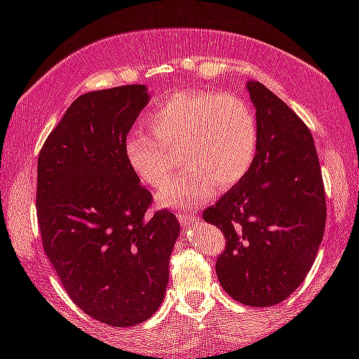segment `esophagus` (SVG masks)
Returning a JSON list of instances; mask_svg holds the SVG:
<instances>
[{
	"mask_svg": "<svg viewBox=\"0 0 359 359\" xmlns=\"http://www.w3.org/2000/svg\"><path fill=\"white\" fill-rule=\"evenodd\" d=\"M177 219H179L180 224H189L200 220V215H198V212H194V210H187V212L177 213Z\"/></svg>",
	"mask_w": 359,
	"mask_h": 359,
	"instance_id": "obj_1",
	"label": "esophagus"
}]
</instances>
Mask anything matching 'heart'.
Here are the masks:
<instances>
[{
  "label": "heart",
  "mask_w": 359,
  "mask_h": 359,
  "mask_svg": "<svg viewBox=\"0 0 359 359\" xmlns=\"http://www.w3.org/2000/svg\"><path fill=\"white\" fill-rule=\"evenodd\" d=\"M151 135L132 130L123 154L133 175L151 189L165 186L179 150L184 168L159 193L166 206L205 200L247 177L259 151V121L250 102L234 93L184 90L144 118Z\"/></svg>",
  "instance_id": "heart-1"
}]
</instances>
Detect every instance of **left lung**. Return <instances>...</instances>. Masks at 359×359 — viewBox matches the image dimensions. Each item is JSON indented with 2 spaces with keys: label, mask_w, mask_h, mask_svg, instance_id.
<instances>
[{
  "label": "left lung",
  "mask_w": 359,
  "mask_h": 359,
  "mask_svg": "<svg viewBox=\"0 0 359 359\" xmlns=\"http://www.w3.org/2000/svg\"><path fill=\"white\" fill-rule=\"evenodd\" d=\"M259 151L241 182L203 212L226 248L215 262L227 295L252 307L283 302L306 280L327 224V198L306 123L262 83L250 81Z\"/></svg>",
  "instance_id": "left-lung-1"
}]
</instances>
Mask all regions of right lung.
I'll use <instances>...</instances> for the list:
<instances>
[{"label": "right lung", "mask_w": 359, "mask_h": 359, "mask_svg": "<svg viewBox=\"0 0 359 359\" xmlns=\"http://www.w3.org/2000/svg\"><path fill=\"white\" fill-rule=\"evenodd\" d=\"M147 102L144 85L85 93L38 156L43 250L72 302L118 328L142 323L161 306L180 233L172 212H151L153 194L123 154V140Z\"/></svg>", "instance_id": "obj_1"}]
</instances>
